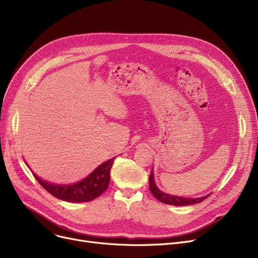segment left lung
Returning a JSON list of instances; mask_svg holds the SVG:
<instances>
[{"instance_id":"left-lung-1","label":"left lung","mask_w":258,"mask_h":258,"mask_svg":"<svg viewBox=\"0 0 258 258\" xmlns=\"http://www.w3.org/2000/svg\"><path fill=\"white\" fill-rule=\"evenodd\" d=\"M150 190H151L152 195L158 201L164 203V204L174 205V206H184V205L197 204V203H201V202H203L205 199H207L209 197V195H208V196L202 197V198L191 199V198H182V197H177V196H170V195H167L163 191H161V190H159V188L155 184L153 170H152L151 175H150Z\"/></svg>"}]
</instances>
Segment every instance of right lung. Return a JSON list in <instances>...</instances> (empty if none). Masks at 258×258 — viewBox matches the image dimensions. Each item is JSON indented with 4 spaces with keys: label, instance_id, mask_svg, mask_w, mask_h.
I'll return each mask as SVG.
<instances>
[{
    "label": "right lung",
    "instance_id": "1",
    "mask_svg": "<svg viewBox=\"0 0 258 258\" xmlns=\"http://www.w3.org/2000/svg\"><path fill=\"white\" fill-rule=\"evenodd\" d=\"M114 159L115 158L104 162L86 179L72 185L52 184L38 178L35 173H33V175L36 181L53 197L72 203L90 202L98 198L107 189Z\"/></svg>",
    "mask_w": 258,
    "mask_h": 258
}]
</instances>
